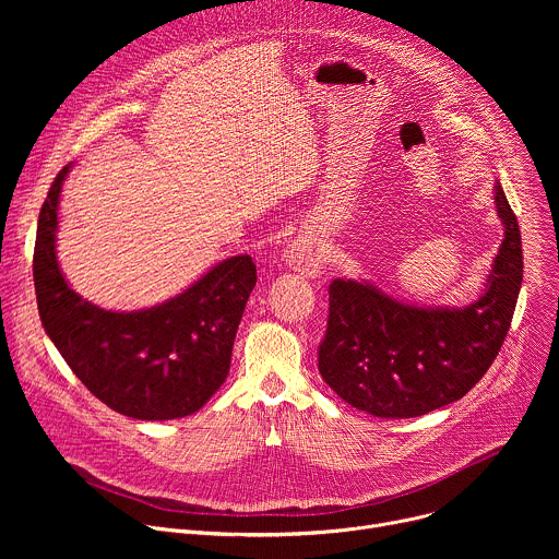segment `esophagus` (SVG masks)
I'll return each mask as SVG.
<instances>
[{
  "label": "esophagus",
  "instance_id": "1",
  "mask_svg": "<svg viewBox=\"0 0 559 559\" xmlns=\"http://www.w3.org/2000/svg\"><path fill=\"white\" fill-rule=\"evenodd\" d=\"M287 263L292 270H296L302 276H318L323 270V250L318 246V238L311 231H300L289 250H287Z\"/></svg>",
  "mask_w": 559,
  "mask_h": 559
}]
</instances>
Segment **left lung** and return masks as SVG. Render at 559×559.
<instances>
[{"label":"left lung","mask_w":559,"mask_h":559,"mask_svg":"<svg viewBox=\"0 0 559 559\" xmlns=\"http://www.w3.org/2000/svg\"><path fill=\"white\" fill-rule=\"evenodd\" d=\"M504 241L487 292L464 309L405 305L369 283L330 285L318 371L352 407L378 418H416L468 393L493 365L522 285V238L496 181Z\"/></svg>","instance_id":"8db88e82"}]
</instances>
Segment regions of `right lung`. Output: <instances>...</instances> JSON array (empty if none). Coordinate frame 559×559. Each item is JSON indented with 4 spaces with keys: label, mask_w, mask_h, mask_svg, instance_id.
<instances>
[{
    "label": "right lung",
    "mask_w": 559,
    "mask_h": 559,
    "mask_svg": "<svg viewBox=\"0 0 559 559\" xmlns=\"http://www.w3.org/2000/svg\"><path fill=\"white\" fill-rule=\"evenodd\" d=\"M66 166L39 212L33 276L46 334L112 412L175 420L199 412L225 382L238 323L257 285L252 257H231L177 298L141 311H106L76 296L55 254L57 205Z\"/></svg>",
    "instance_id": "add662e5"
}]
</instances>
